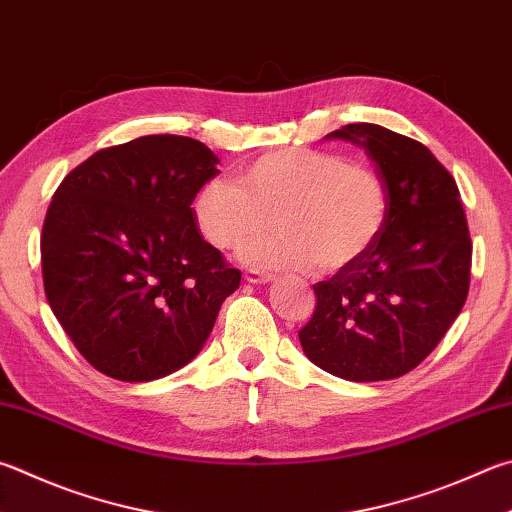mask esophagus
<instances>
[{"instance_id":"34e87169","label":"esophagus","mask_w":512,"mask_h":512,"mask_svg":"<svg viewBox=\"0 0 512 512\" xmlns=\"http://www.w3.org/2000/svg\"><path fill=\"white\" fill-rule=\"evenodd\" d=\"M244 277L250 284H266L273 280V273H264V271H259V268H246Z\"/></svg>"}]
</instances>
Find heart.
<instances>
[{"label": "heart", "mask_w": 512, "mask_h": 512, "mask_svg": "<svg viewBox=\"0 0 512 512\" xmlns=\"http://www.w3.org/2000/svg\"><path fill=\"white\" fill-rule=\"evenodd\" d=\"M271 217L280 230L250 241L241 253L248 264L345 271L383 235L389 190L371 165L293 147L246 163L237 183L210 179L194 199L199 230L219 250L246 244L271 226Z\"/></svg>", "instance_id": "heart-1"}]
</instances>
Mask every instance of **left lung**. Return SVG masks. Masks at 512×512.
<instances>
[{"label":"left lung","instance_id":"left-lung-1","mask_svg":"<svg viewBox=\"0 0 512 512\" xmlns=\"http://www.w3.org/2000/svg\"><path fill=\"white\" fill-rule=\"evenodd\" d=\"M327 138L360 145L376 163L389 190V219L358 264L313 286L318 304L300 342L306 358L333 376L392 380L430 356L466 304V212L452 174L414 138L371 123Z\"/></svg>","mask_w":512,"mask_h":512}]
</instances>
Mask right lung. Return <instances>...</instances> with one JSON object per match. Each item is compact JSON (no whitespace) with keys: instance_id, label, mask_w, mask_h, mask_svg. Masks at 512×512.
<instances>
[{"instance_id":"1","label":"right lung","mask_w":512,"mask_h":512,"mask_svg":"<svg viewBox=\"0 0 512 512\" xmlns=\"http://www.w3.org/2000/svg\"><path fill=\"white\" fill-rule=\"evenodd\" d=\"M219 159L188 136L107 147L71 170L46 210V300L91 367L125 383L197 356L241 271L203 239L192 201Z\"/></svg>"}]
</instances>
